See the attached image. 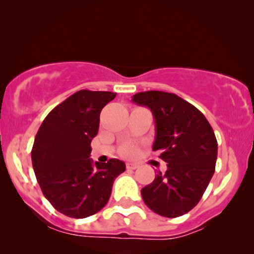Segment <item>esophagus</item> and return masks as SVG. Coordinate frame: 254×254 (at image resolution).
Returning a JSON list of instances; mask_svg holds the SVG:
<instances>
[{"label": "esophagus", "mask_w": 254, "mask_h": 254, "mask_svg": "<svg viewBox=\"0 0 254 254\" xmlns=\"http://www.w3.org/2000/svg\"><path fill=\"white\" fill-rule=\"evenodd\" d=\"M126 167L127 170H136L139 167V164H136V162H127Z\"/></svg>", "instance_id": "34e87169"}]
</instances>
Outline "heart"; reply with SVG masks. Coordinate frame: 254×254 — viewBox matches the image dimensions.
Here are the masks:
<instances>
[{
    "label": "heart",
    "mask_w": 254,
    "mask_h": 254,
    "mask_svg": "<svg viewBox=\"0 0 254 254\" xmlns=\"http://www.w3.org/2000/svg\"><path fill=\"white\" fill-rule=\"evenodd\" d=\"M135 153V148L133 146H125L122 148V154H125L126 156H132Z\"/></svg>",
    "instance_id": "heart-1"
}]
</instances>
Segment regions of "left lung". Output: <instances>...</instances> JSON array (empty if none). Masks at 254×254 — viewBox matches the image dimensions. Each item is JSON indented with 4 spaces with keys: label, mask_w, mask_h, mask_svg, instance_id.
<instances>
[{
    "label": "left lung",
    "mask_w": 254,
    "mask_h": 254,
    "mask_svg": "<svg viewBox=\"0 0 254 254\" xmlns=\"http://www.w3.org/2000/svg\"><path fill=\"white\" fill-rule=\"evenodd\" d=\"M132 101L151 109L155 122L153 151H160L167 171L141 190L156 214L177 218L200 201L214 174L218 142L205 115L173 93L148 90Z\"/></svg>",
    "instance_id": "left-lung-1"
}]
</instances>
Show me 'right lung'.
Masks as SVG:
<instances>
[{
    "mask_svg": "<svg viewBox=\"0 0 254 254\" xmlns=\"http://www.w3.org/2000/svg\"><path fill=\"white\" fill-rule=\"evenodd\" d=\"M115 96L112 92L79 90L56 106L37 130L31 149L37 183L53 207L67 217L98 213L108 202L115 178L126 170L118 159L93 164L89 158L100 113Z\"/></svg>",
    "mask_w": 254,
    "mask_h": 254,
    "instance_id": "add662e5",
    "label": "right lung"
}]
</instances>
